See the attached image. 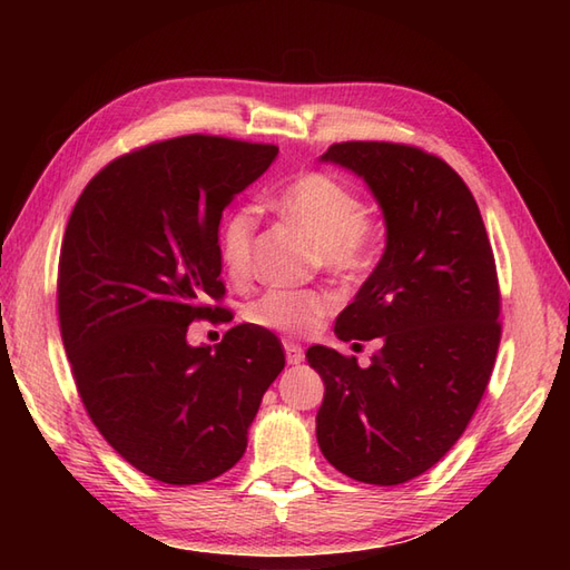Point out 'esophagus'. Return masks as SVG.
Masks as SVG:
<instances>
[{
  "label": "esophagus",
  "instance_id": "obj_1",
  "mask_svg": "<svg viewBox=\"0 0 570 570\" xmlns=\"http://www.w3.org/2000/svg\"><path fill=\"white\" fill-rule=\"evenodd\" d=\"M284 350H286V362L288 365H298V362H304V347H301L298 343H284Z\"/></svg>",
  "mask_w": 570,
  "mask_h": 570
}]
</instances>
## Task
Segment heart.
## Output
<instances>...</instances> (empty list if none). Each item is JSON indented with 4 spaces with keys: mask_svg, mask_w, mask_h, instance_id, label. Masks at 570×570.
I'll list each match as a JSON object with an SVG mask.
<instances>
[{
    "mask_svg": "<svg viewBox=\"0 0 570 570\" xmlns=\"http://www.w3.org/2000/svg\"><path fill=\"white\" fill-rule=\"evenodd\" d=\"M274 208L298 225L316 245L318 262L335 276L357 274L367 259L370 225L357 193L328 174H304L276 193ZM257 213L247 205L225 215L220 227V259L229 276H245L252 262ZM333 308L325 292L269 288L247 304L245 318L259 328L301 335Z\"/></svg>",
    "mask_w": 570,
    "mask_h": 570,
    "instance_id": "1",
    "label": "heart"
}]
</instances>
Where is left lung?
Here are the masks:
<instances>
[{
  "label": "left lung",
  "mask_w": 570,
  "mask_h": 570,
  "mask_svg": "<svg viewBox=\"0 0 570 570\" xmlns=\"http://www.w3.org/2000/svg\"><path fill=\"white\" fill-rule=\"evenodd\" d=\"M365 180L386 242L341 341H380L370 367L306 350L325 384L316 439L325 460L367 485H402L451 451L475 414L500 345V286L478 203L451 166L390 141H345L321 156Z\"/></svg>",
  "instance_id": "obj_1"
}]
</instances>
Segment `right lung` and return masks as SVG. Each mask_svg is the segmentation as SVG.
I'll return each mask as SVG.
<instances>
[{
	"instance_id": "obj_1",
	"label": "right lung",
	"mask_w": 570,
	"mask_h": 570,
	"mask_svg": "<svg viewBox=\"0 0 570 570\" xmlns=\"http://www.w3.org/2000/svg\"><path fill=\"white\" fill-rule=\"evenodd\" d=\"M278 156L269 144L178 137L112 161L85 186L58 262V318L95 426L129 465L166 485L233 468L282 341L242 323L220 345L188 325L223 298L220 217ZM225 321V316H220Z\"/></svg>"
}]
</instances>
